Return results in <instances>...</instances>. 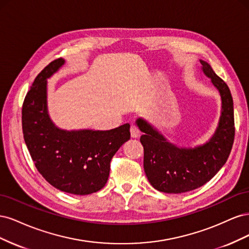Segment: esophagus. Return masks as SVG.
Masks as SVG:
<instances>
[{
  "label": "esophagus",
  "mask_w": 249,
  "mask_h": 249,
  "mask_svg": "<svg viewBox=\"0 0 249 249\" xmlns=\"http://www.w3.org/2000/svg\"><path fill=\"white\" fill-rule=\"evenodd\" d=\"M130 132H131L132 138H137V137L140 136V131H139V129H138L136 125H131Z\"/></svg>",
  "instance_id": "obj_1"
}]
</instances>
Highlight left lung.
<instances>
[{"label":"left lung","mask_w":249,"mask_h":249,"mask_svg":"<svg viewBox=\"0 0 249 249\" xmlns=\"http://www.w3.org/2000/svg\"><path fill=\"white\" fill-rule=\"evenodd\" d=\"M200 63L202 72L221 97L219 123L208 142L195 147H178L144 118L136 120L139 130L144 133L140 137L144 149L143 167L148 182L158 191L183 193L201 187L221 169L231 154L235 122L230 88L208 62L200 60Z\"/></svg>","instance_id":"8db88e82"}]
</instances>
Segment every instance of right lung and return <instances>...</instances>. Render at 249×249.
<instances>
[{
  "label": "right lung",
  "mask_w": 249,
  "mask_h": 249,
  "mask_svg": "<svg viewBox=\"0 0 249 249\" xmlns=\"http://www.w3.org/2000/svg\"><path fill=\"white\" fill-rule=\"evenodd\" d=\"M65 60L40 71L21 111L22 133L37 170L53 187L76 195L91 194L106 185L113 156L131 137L130 124L109 131H67L56 126L48 112V79Z\"/></svg>",
  "instance_id": "right-lung-1"
}]
</instances>
